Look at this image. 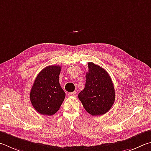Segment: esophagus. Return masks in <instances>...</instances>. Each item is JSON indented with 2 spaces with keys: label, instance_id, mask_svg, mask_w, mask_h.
<instances>
[{
  "label": "esophagus",
  "instance_id": "1",
  "mask_svg": "<svg viewBox=\"0 0 151 151\" xmlns=\"http://www.w3.org/2000/svg\"><path fill=\"white\" fill-rule=\"evenodd\" d=\"M68 95L70 96H74V97H76V96H77V93L76 92H70Z\"/></svg>",
  "mask_w": 151,
  "mask_h": 151
}]
</instances>
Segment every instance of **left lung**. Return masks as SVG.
Here are the masks:
<instances>
[{
	"label": "left lung",
	"mask_w": 151,
	"mask_h": 151,
	"mask_svg": "<svg viewBox=\"0 0 151 151\" xmlns=\"http://www.w3.org/2000/svg\"><path fill=\"white\" fill-rule=\"evenodd\" d=\"M88 72L86 74V84L78 98L88 113L102 116L113 106L116 93L110 76L108 72L92 62L88 63Z\"/></svg>",
	"instance_id": "obj_1"
}]
</instances>
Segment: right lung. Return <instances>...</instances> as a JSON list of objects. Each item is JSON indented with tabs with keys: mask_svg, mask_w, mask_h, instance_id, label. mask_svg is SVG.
<instances>
[{
	"mask_svg": "<svg viewBox=\"0 0 151 151\" xmlns=\"http://www.w3.org/2000/svg\"><path fill=\"white\" fill-rule=\"evenodd\" d=\"M61 67L51 65L43 68L35 79L30 91V101L38 113L52 116L59 110L65 98L59 84Z\"/></svg>",
	"mask_w": 151,
	"mask_h": 151,
	"instance_id": "1",
	"label": "right lung"
}]
</instances>
